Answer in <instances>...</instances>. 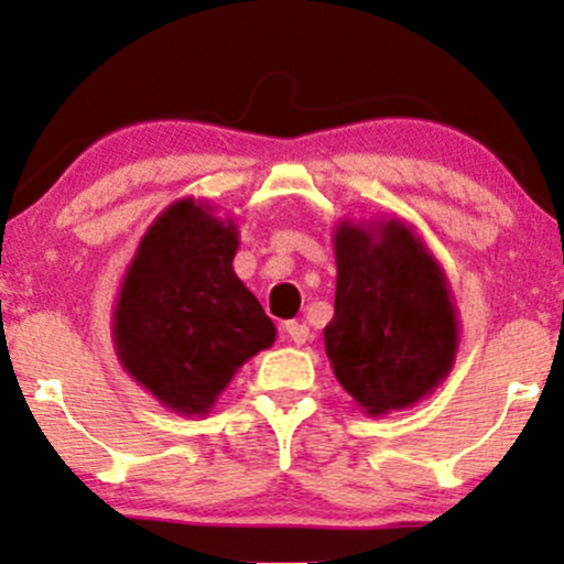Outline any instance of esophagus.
I'll list each match as a JSON object with an SVG mask.
<instances>
[{"label": "esophagus", "instance_id": "34e87169", "mask_svg": "<svg viewBox=\"0 0 564 564\" xmlns=\"http://www.w3.org/2000/svg\"><path fill=\"white\" fill-rule=\"evenodd\" d=\"M286 334H289V339L294 341V345H304V341L310 339V326H307V323H300V321H289L286 323Z\"/></svg>", "mask_w": 564, "mask_h": 564}]
</instances>
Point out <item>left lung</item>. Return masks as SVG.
Returning a JSON list of instances; mask_svg holds the SVG:
<instances>
[{
    "mask_svg": "<svg viewBox=\"0 0 564 564\" xmlns=\"http://www.w3.org/2000/svg\"><path fill=\"white\" fill-rule=\"evenodd\" d=\"M336 300L326 352L368 413L422 400L456 352V313L443 270L405 225L336 230Z\"/></svg>",
    "mask_w": 564,
    "mask_h": 564,
    "instance_id": "1",
    "label": "left lung"
}]
</instances>
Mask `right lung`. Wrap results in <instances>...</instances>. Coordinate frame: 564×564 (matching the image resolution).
<instances>
[{
	"label": "right lung",
	"instance_id": "1",
	"mask_svg": "<svg viewBox=\"0 0 564 564\" xmlns=\"http://www.w3.org/2000/svg\"><path fill=\"white\" fill-rule=\"evenodd\" d=\"M236 225L177 200L142 238L121 286V364L172 411L206 413L232 373L275 339L273 321L232 273Z\"/></svg>",
	"mask_w": 564,
	"mask_h": 564
}]
</instances>
